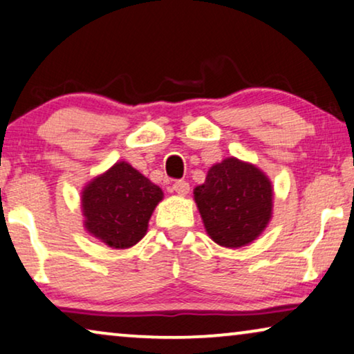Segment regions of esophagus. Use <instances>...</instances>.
Returning <instances> with one entry per match:
<instances>
[{
	"mask_svg": "<svg viewBox=\"0 0 354 354\" xmlns=\"http://www.w3.org/2000/svg\"><path fill=\"white\" fill-rule=\"evenodd\" d=\"M173 191H175L178 195H187L189 191H191V186L186 181H176L173 184Z\"/></svg>",
	"mask_w": 354,
	"mask_h": 354,
	"instance_id": "obj_1",
	"label": "esophagus"
}]
</instances>
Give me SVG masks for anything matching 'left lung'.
<instances>
[{
    "mask_svg": "<svg viewBox=\"0 0 354 354\" xmlns=\"http://www.w3.org/2000/svg\"><path fill=\"white\" fill-rule=\"evenodd\" d=\"M205 230L223 248H243L267 229L273 214L270 178L254 163L225 157L194 189Z\"/></svg>",
    "mask_w": 354,
    "mask_h": 354,
    "instance_id": "8db88e82",
    "label": "left lung"
}]
</instances>
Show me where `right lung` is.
I'll return each instance as SVG.
<instances>
[{
  "instance_id": "right-lung-1",
  "label": "right lung",
  "mask_w": 354,
  "mask_h": 354,
  "mask_svg": "<svg viewBox=\"0 0 354 354\" xmlns=\"http://www.w3.org/2000/svg\"><path fill=\"white\" fill-rule=\"evenodd\" d=\"M162 189L130 165L119 160L91 179L81 192L84 227L113 250H127L143 239Z\"/></svg>"
}]
</instances>
